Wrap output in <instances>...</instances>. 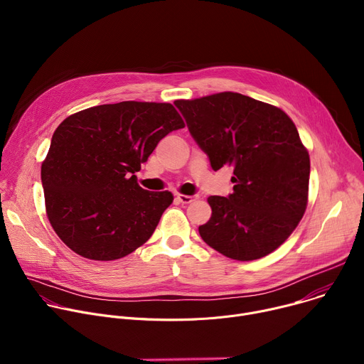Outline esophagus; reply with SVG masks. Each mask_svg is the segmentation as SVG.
I'll return each mask as SVG.
<instances>
[{
	"label": "esophagus",
	"instance_id": "34e87169",
	"mask_svg": "<svg viewBox=\"0 0 364 364\" xmlns=\"http://www.w3.org/2000/svg\"><path fill=\"white\" fill-rule=\"evenodd\" d=\"M176 198H177L180 203H183V204H188V203H191L194 198H197V196H186V194L177 193V194H176Z\"/></svg>",
	"mask_w": 364,
	"mask_h": 364
}]
</instances>
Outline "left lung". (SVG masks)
<instances>
[{"mask_svg": "<svg viewBox=\"0 0 364 364\" xmlns=\"http://www.w3.org/2000/svg\"><path fill=\"white\" fill-rule=\"evenodd\" d=\"M174 103L212 168H233V193L207 198L212 218L198 228L201 239L236 261L269 255L308 203L309 155L296 127L282 109L235 92Z\"/></svg>", "mask_w": 364, "mask_h": 364, "instance_id": "left-lung-1", "label": "left lung"}]
</instances>
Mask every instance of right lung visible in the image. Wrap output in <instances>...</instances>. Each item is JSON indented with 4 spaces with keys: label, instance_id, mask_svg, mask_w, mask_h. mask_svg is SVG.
<instances>
[{
    "label": "right lung",
    "instance_id": "1",
    "mask_svg": "<svg viewBox=\"0 0 364 364\" xmlns=\"http://www.w3.org/2000/svg\"><path fill=\"white\" fill-rule=\"evenodd\" d=\"M184 122L171 103L125 100L68 117L41 164L46 213L77 255L114 261L144 245L173 203L134 176L157 144Z\"/></svg>",
    "mask_w": 364,
    "mask_h": 364
}]
</instances>
